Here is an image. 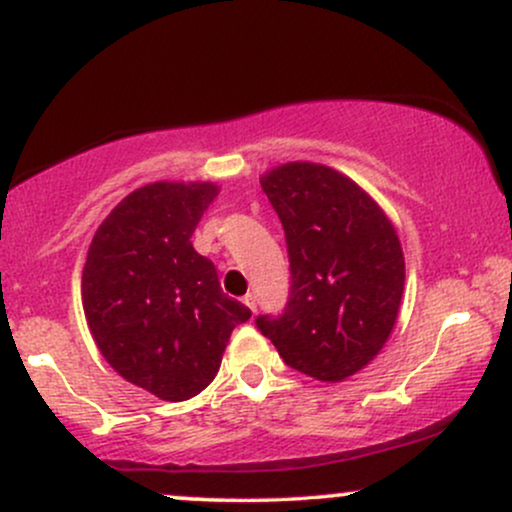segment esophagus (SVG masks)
Masks as SVG:
<instances>
[{"mask_svg":"<svg viewBox=\"0 0 512 512\" xmlns=\"http://www.w3.org/2000/svg\"><path fill=\"white\" fill-rule=\"evenodd\" d=\"M243 303H245V305H248V308L252 310V313H255V310H257V298H255V293H245Z\"/></svg>","mask_w":512,"mask_h":512,"instance_id":"esophagus-1","label":"esophagus"}]
</instances>
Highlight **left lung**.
Masks as SVG:
<instances>
[{
    "label": "left lung",
    "mask_w": 512,
    "mask_h": 512,
    "mask_svg": "<svg viewBox=\"0 0 512 512\" xmlns=\"http://www.w3.org/2000/svg\"><path fill=\"white\" fill-rule=\"evenodd\" d=\"M289 250L291 289L281 315L257 330L286 366L322 383L366 368L390 337L404 291V255L385 211L354 180L296 161L262 178Z\"/></svg>",
    "instance_id": "1"
}]
</instances>
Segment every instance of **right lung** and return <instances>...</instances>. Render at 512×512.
<instances>
[{"label": "right lung", "instance_id": "add662e5", "mask_svg": "<svg viewBox=\"0 0 512 512\" xmlns=\"http://www.w3.org/2000/svg\"><path fill=\"white\" fill-rule=\"evenodd\" d=\"M214 182H154L110 211L91 240L81 298L93 339L127 383L166 402L199 395L250 308L221 291L192 248Z\"/></svg>", "mask_w": 512, "mask_h": 512}]
</instances>
